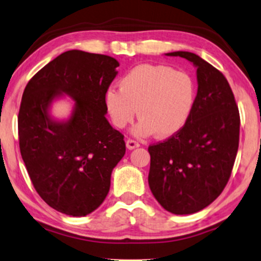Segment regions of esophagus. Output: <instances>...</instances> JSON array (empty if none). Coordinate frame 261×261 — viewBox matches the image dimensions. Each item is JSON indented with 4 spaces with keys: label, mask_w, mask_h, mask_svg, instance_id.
I'll return each mask as SVG.
<instances>
[{
    "label": "esophagus",
    "mask_w": 261,
    "mask_h": 261,
    "mask_svg": "<svg viewBox=\"0 0 261 261\" xmlns=\"http://www.w3.org/2000/svg\"><path fill=\"white\" fill-rule=\"evenodd\" d=\"M126 145H127L128 150H133V148L140 146V144H139V141L133 140V139H128V140L126 141Z\"/></svg>",
    "instance_id": "obj_1"
}]
</instances>
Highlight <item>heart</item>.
<instances>
[{"instance_id":"b5f03b06","label":"heart","mask_w":261,"mask_h":261,"mask_svg":"<svg viewBox=\"0 0 261 261\" xmlns=\"http://www.w3.org/2000/svg\"><path fill=\"white\" fill-rule=\"evenodd\" d=\"M120 90L109 89L106 108L116 128L127 127L140 116L134 134L169 138L184 129L197 103V83L185 70L165 64L143 63L120 79Z\"/></svg>"}]
</instances>
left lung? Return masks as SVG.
Returning <instances> with one entry per match:
<instances>
[{"label": "left lung", "instance_id": "1", "mask_svg": "<svg viewBox=\"0 0 261 261\" xmlns=\"http://www.w3.org/2000/svg\"><path fill=\"white\" fill-rule=\"evenodd\" d=\"M167 55L197 67L198 96L184 129L148 146V185L167 211L191 215L215 201L228 184L239 148L240 113L222 72L193 53Z\"/></svg>", "mask_w": 261, "mask_h": 261}]
</instances>
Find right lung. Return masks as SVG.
Masks as SVG:
<instances>
[{
	"instance_id": "right-lung-1",
	"label": "right lung",
	"mask_w": 261,
	"mask_h": 261,
	"mask_svg": "<svg viewBox=\"0 0 261 261\" xmlns=\"http://www.w3.org/2000/svg\"><path fill=\"white\" fill-rule=\"evenodd\" d=\"M118 66L114 57L69 50L37 72L23 90L18 116L21 157L39 197L64 215L94 211L126 153L123 134L108 122L104 101ZM61 93L77 101L63 124L47 115Z\"/></svg>"
}]
</instances>
